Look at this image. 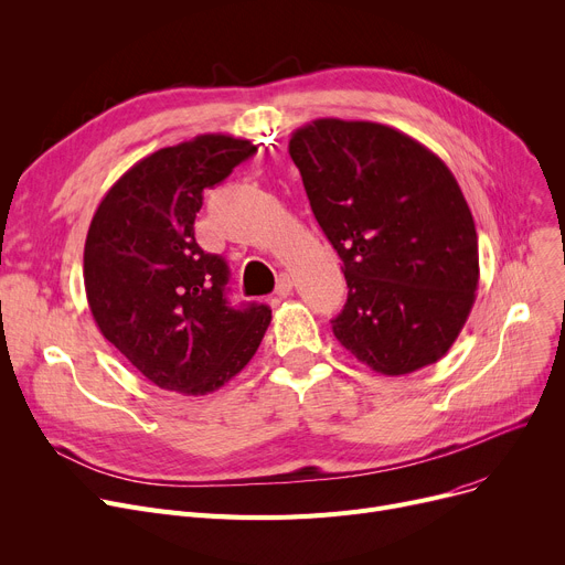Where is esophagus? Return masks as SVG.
Segmentation results:
<instances>
[{
    "mask_svg": "<svg viewBox=\"0 0 565 565\" xmlns=\"http://www.w3.org/2000/svg\"><path fill=\"white\" fill-rule=\"evenodd\" d=\"M275 292H277V298H288V295L292 292V279L288 275H279Z\"/></svg>",
    "mask_w": 565,
    "mask_h": 565,
    "instance_id": "obj_1",
    "label": "esophagus"
}]
</instances>
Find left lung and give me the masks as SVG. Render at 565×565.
<instances>
[{"label": "left lung", "mask_w": 565, "mask_h": 565, "mask_svg": "<svg viewBox=\"0 0 565 565\" xmlns=\"http://www.w3.org/2000/svg\"><path fill=\"white\" fill-rule=\"evenodd\" d=\"M288 153L343 260L339 343L382 375L441 360L479 288L477 226L449 167L396 128L341 118L298 128Z\"/></svg>", "instance_id": "8db88e82"}]
</instances>
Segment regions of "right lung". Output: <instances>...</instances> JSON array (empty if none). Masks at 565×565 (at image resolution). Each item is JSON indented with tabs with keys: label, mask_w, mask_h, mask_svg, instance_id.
<instances>
[{
	"label": "right lung",
	"mask_w": 565,
	"mask_h": 565,
	"mask_svg": "<svg viewBox=\"0 0 565 565\" xmlns=\"http://www.w3.org/2000/svg\"><path fill=\"white\" fill-rule=\"evenodd\" d=\"M256 153L199 135L132 164L103 196L84 243V288L103 337L160 390L205 396L241 373L273 311L226 300L228 265L194 237L203 190Z\"/></svg>",
	"instance_id": "obj_1"
}]
</instances>
